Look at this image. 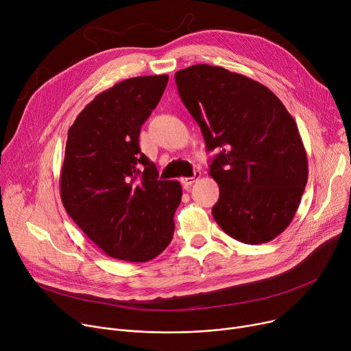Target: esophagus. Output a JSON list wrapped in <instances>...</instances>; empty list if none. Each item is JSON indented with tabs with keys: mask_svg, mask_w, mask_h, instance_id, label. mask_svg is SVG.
<instances>
[{
	"mask_svg": "<svg viewBox=\"0 0 351 351\" xmlns=\"http://www.w3.org/2000/svg\"><path fill=\"white\" fill-rule=\"evenodd\" d=\"M199 177H201V173H199V171H194V176H193V177H185V178H181L182 187H184L185 190H190V189H191V185H193L197 180H199Z\"/></svg>",
	"mask_w": 351,
	"mask_h": 351,
	"instance_id": "obj_1",
	"label": "esophagus"
}]
</instances>
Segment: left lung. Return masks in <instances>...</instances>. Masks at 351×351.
Masks as SVG:
<instances>
[{
  "mask_svg": "<svg viewBox=\"0 0 351 351\" xmlns=\"http://www.w3.org/2000/svg\"><path fill=\"white\" fill-rule=\"evenodd\" d=\"M174 77L207 149L218 150L210 166L219 185L214 219L239 242L272 241L292 222L307 182L296 121L272 90L221 66L194 65Z\"/></svg>",
  "mask_w": 351,
  "mask_h": 351,
  "instance_id": "1",
  "label": "left lung"
}]
</instances>
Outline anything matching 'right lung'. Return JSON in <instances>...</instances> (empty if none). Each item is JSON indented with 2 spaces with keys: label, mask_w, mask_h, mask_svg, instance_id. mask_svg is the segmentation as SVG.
<instances>
[{
  "label": "right lung",
  "mask_w": 351,
  "mask_h": 351,
  "mask_svg": "<svg viewBox=\"0 0 351 351\" xmlns=\"http://www.w3.org/2000/svg\"><path fill=\"white\" fill-rule=\"evenodd\" d=\"M167 75L137 76L99 93L68 132L59 187L62 204L106 255L147 262L167 248L182 190L158 180L138 147L143 123L167 86Z\"/></svg>",
  "instance_id": "right-lung-1"
}]
</instances>
